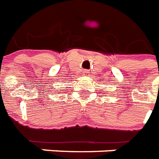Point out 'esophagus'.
Masks as SVG:
<instances>
[{
	"label": "esophagus",
	"instance_id": "34e87169",
	"mask_svg": "<svg viewBox=\"0 0 159 159\" xmlns=\"http://www.w3.org/2000/svg\"><path fill=\"white\" fill-rule=\"evenodd\" d=\"M83 73H84V76H88L90 72H89V70H85Z\"/></svg>",
	"mask_w": 159,
	"mask_h": 159
}]
</instances>
